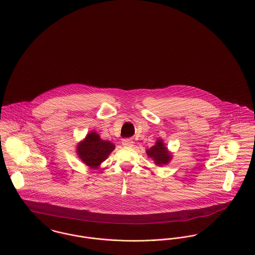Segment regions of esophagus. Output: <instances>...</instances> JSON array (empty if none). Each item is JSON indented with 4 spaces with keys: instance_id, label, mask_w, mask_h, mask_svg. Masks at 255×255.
Returning a JSON list of instances; mask_svg holds the SVG:
<instances>
[{
    "instance_id": "obj_1",
    "label": "esophagus",
    "mask_w": 255,
    "mask_h": 255,
    "mask_svg": "<svg viewBox=\"0 0 255 255\" xmlns=\"http://www.w3.org/2000/svg\"><path fill=\"white\" fill-rule=\"evenodd\" d=\"M123 145L125 147H132L133 146V141L130 140V139H124L123 140Z\"/></svg>"
}]
</instances>
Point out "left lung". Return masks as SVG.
<instances>
[{
    "mask_svg": "<svg viewBox=\"0 0 255 255\" xmlns=\"http://www.w3.org/2000/svg\"><path fill=\"white\" fill-rule=\"evenodd\" d=\"M146 153L158 166L166 165L172 159V154L168 151L167 147L164 145L162 139H158L155 145L146 150Z\"/></svg>",
    "mask_w": 255,
    "mask_h": 255,
    "instance_id": "1",
    "label": "left lung"
}]
</instances>
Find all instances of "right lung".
Instances as JSON below:
<instances>
[{
	"mask_svg": "<svg viewBox=\"0 0 255 255\" xmlns=\"http://www.w3.org/2000/svg\"><path fill=\"white\" fill-rule=\"evenodd\" d=\"M114 149L115 144L107 140H102L98 133L91 131L77 144L76 152L85 165L92 169H96L107 159Z\"/></svg>",
	"mask_w": 255,
	"mask_h": 255,
	"instance_id": "obj_1",
	"label": "right lung"
}]
</instances>
